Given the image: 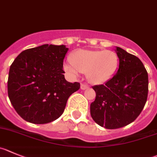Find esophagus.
<instances>
[{
	"instance_id": "obj_1",
	"label": "esophagus",
	"mask_w": 157,
	"mask_h": 157,
	"mask_svg": "<svg viewBox=\"0 0 157 157\" xmlns=\"http://www.w3.org/2000/svg\"><path fill=\"white\" fill-rule=\"evenodd\" d=\"M89 87V86L87 85V84H85V83H81L80 84V88L82 89V90H85V89H87Z\"/></svg>"
}]
</instances>
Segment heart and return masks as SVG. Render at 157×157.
Instances as JSON below:
<instances>
[{
  "mask_svg": "<svg viewBox=\"0 0 157 157\" xmlns=\"http://www.w3.org/2000/svg\"><path fill=\"white\" fill-rule=\"evenodd\" d=\"M71 61L64 65V70L74 77L80 72L84 73L92 83L108 81L118 67V56L110 50H79L73 55Z\"/></svg>",
  "mask_w": 157,
  "mask_h": 157,
  "instance_id": "heart-1",
  "label": "heart"
}]
</instances>
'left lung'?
I'll use <instances>...</instances> for the list:
<instances>
[{
  "label": "left lung",
  "instance_id": "1",
  "mask_svg": "<svg viewBox=\"0 0 157 157\" xmlns=\"http://www.w3.org/2000/svg\"><path fill=\"white\" fill-rule=\"evenodd\" d=\"M119 68L105 84L95 85L96 98L90 104L94 121L108 129L122 128L143 111L148 96V73L140 59L117 47Z\"/></svg>",
  "mask_w": 157,
  "mask_h": 157
}]
</instances>
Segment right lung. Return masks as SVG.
I'll return each instance as SVG.
<instances>
[{"label": "right lung", "instance_id": "add662e5", "mask_svg": "<svg viewBox=\"0 0 157 157\" xmlns=\"http://www.w3.org/2000/svg\"><path fill=\"white\" fill-rule=\"evenodd\" d=\"M64 45H45L25 49L11 65L8 80L10 101L21 118L33 124L52 122L62 115L78 82L64 77Z\"/></svg>", "mask_w": 157, "mask_h": 157}]
</instances>
